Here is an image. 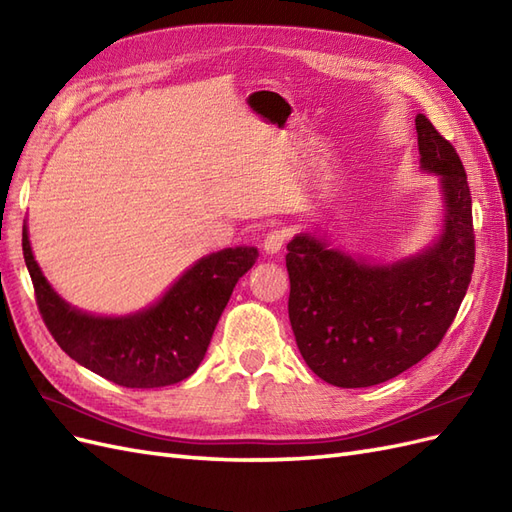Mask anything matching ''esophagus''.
<instances>
[{
  "label": "esophagus",
  "instance_id": "1",
  "mask_svg": "<svg viewBox=\"0 0 512 512\" xmlns=\"http://www.w3.org/2000/svg\"><path fill=\"white\" fill-rule=\"evenodd\" d=\"M284 241H286V230H271L265 237V241H262V250L267 254H277L282 250Z\"/></svg>",
  "mask_w": 512,
  "mask_h": 512
}]
</instances>
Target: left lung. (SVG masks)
<instances>
[{"mask_svg":"<svg viewBox=\"0 0 512 512\" xmlns=\"http://www.w3.org/2000/svg\"><path fill=\"white\" fill-rule=\"evenodd\" d=\"M421 168L440 177L444 228L425 252L367 262L301 232L288 243V316L309 369L342 389L399 376L436 350L474 271L468 175L455 147L416 115Z\"/></svg>","mask_w":512,"mask_h":512,"instance_id":"left-lung-1","label":"left lung"}]
</instances>
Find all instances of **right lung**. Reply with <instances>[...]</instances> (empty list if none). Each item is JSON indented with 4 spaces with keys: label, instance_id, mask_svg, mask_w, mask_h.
Instances as JSON below:
<instances>
[{
    "label": "right lung",
    "instance_id": "obj_1",
    "mask_svg": "<svg viewBox=\"0 0 512 512\" xmlns=\"http://www.w3.org/2000/svg\"><path fill=\"white\" fill-rule=\"evenodd\" d=\"M23 256L36 303L59 348L94 374L128 389H158L192 376L205 359L232 288L258 258L256 247H226L200 258L160 301L130 316H91L46 282L23 228Z\"/></svg>",
    "mask_w": 512,
    "mask_h": 512
}]
</instances>
